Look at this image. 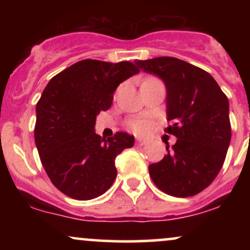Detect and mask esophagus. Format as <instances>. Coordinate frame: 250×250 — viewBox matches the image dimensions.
Returning <instances> with one entry per match:
<instances>
[{
    "mask_svg": "<svg viewBox=\"0 0 250 250\" xmlns=\"http://www.w3.org/2000/svg\"><path fill=\"white\" fill-rule=\"evenodd\" d=\"M147 143V141H146L145 139H141V137H136V145L137 146H143Z\"/></svg>",
    "mask_w": 250,
    "mask_h": 250,
    "instance_id": "esophagus-1",
    "label": "esophagus"
}]
</instances>
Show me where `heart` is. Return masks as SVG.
Wrapping results in <instances>:
<instances>
[{
	"mask_svg": "<svg viewBox=\"0 0 250 250\" xmlns=\"http://www.w3.org/2000/svg\"><path fill=\"white\" fill-rule=\"evenodd\" d=\"M148 122L142 121V120H139V121H133L130 123V128L133 130L137 131V133H145V131L148 130Z\"/></svg>",
	"mask_w": 250,
	"mask_h": 250,
	"instance_id": "heart-1",
	"label": "heart"
}]
</instances>
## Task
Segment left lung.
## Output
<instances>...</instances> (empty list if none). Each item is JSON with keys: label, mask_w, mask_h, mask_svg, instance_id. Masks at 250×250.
Segmentation results:
<instances>
[{"label": "left lung", "mask_w": 250, "mask_h": 250, "mask_svg": "<svg viewBox=\"0 0 250 250\" xmlns=\"http://www.w3.org/2000/svg\"><path fill=\"white\" fill-rule=\"evenodd\" d=\"M145 73L160 77L167 89L165 129L176 143L149 166L157 188L175 197H188L207 188L225 162L230 145L229 102L210 74L176 57L136 60Z\"/></svg>", "instance_id": "obj_1"}]
</instances>
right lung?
<instances>
[{"instance_id": "add662e5", "label": "right lung", "mask_w": 250, "mask_h": 250, "mask_svg": "<svg viewBox=\"0 0 250 250\" xmlns=\"http://www.w3.org/2000/svg\"><path fill=\"white\" fill-rule=\"evenodd\" d=\"M134 63L82 60L50 80L36 104L35 143L53 185L75 200H91L116 179L115 159L134 146L119 131L109 139L95 133L96 116L108 110L120 83L139 74Z\"/></svg>"}]
</instances>
